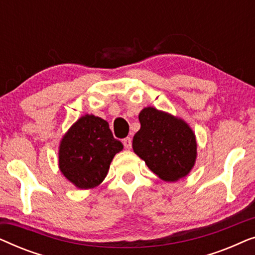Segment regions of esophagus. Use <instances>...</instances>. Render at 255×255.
<instances>
[{
  "label": "esophagus",
  "mask_w": 255,
  "mask_h": 255,
  "mask_svg": "<svg viewBox=\"0 0 255 255\" xmlns=\"http://www.w3.org/2000/svg\"><path fill=\"white\" fill-rule=\"evenodd\" d=\"M123 145H124V147L127 148V149H130L131 148V146H132V140H131V138L130 137H127V138H124L123 140Z\"/></svg>",
  "instance_id": "34e87169"
}]
</instances>
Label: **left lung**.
<instances>
[{
	"label": "left lung",
	"instance_id": "1",
	"mask_svg": "<svg viewBox=\"0 0 255 255\" xmlns=\"http://www.w3.org/2000/svg\"><path fill=\"white\" fill-rule=\"evenodd\" d=\"M140 130L134 134L135 154L160 179L177 181L186 176L196 160V138L182 120L145 108L139 114Z\"/></svg>",
	"mask_w": 255,
	"mask_h": 255
}]
</instances>
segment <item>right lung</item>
<instances>
[{
    "mask_svg": "<svg viewBox=\"0 0 255 255\" xmlns=\"http://www.w3.org/2000/svg\"><path fill=\"white\" fill-rule=\"evenodd\" d=\"M123 144L114 138L109 124L94 115H85L62 138L59 149L61 173L81 189L102 182L110 162Z\"/></svg>",
    "mask_w": 255,
    "mask_h": 255,
    "instance_id": "right-lung-1",
    "label": "right lung"
}]
</instances>
